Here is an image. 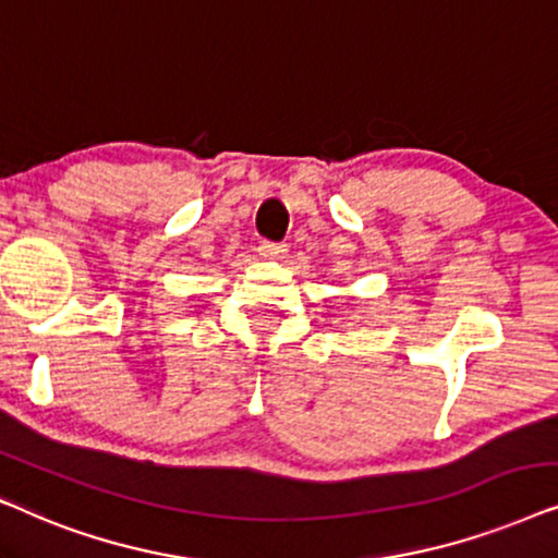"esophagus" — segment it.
<instances>
[{"label":"esophagus","instance_id":"1","mask_svg":"<svg viewBox=\"0 0 558 558\" xmlns=\"http://www.w3.org/2000/svg\"><path fill=\"white\" fill-rule=\"evenodd\" d=\"M259 255L263 257H267V259H275V257H283L286 252H288V244H283V242H259Z\"/></svg>","mask_w":558,"mask_h":558}]
</instances>
